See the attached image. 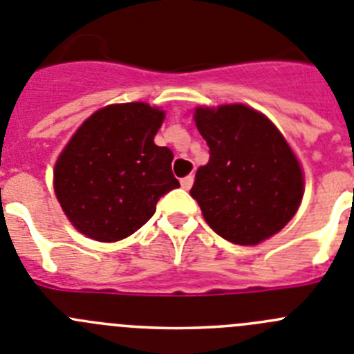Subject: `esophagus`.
Instances as JSON below:
<instances>
[{"label": "esophagus", "instance_id": "1", "mask_svg": "<svg viewBox=\"0 0 354 354\" xmlns=\"http://www.w3.org/2000/svg\"><path fill=\"white\" fill-rule=\"evenodd\" d=\"M193 180H194L193 175H186V177H184V179L180 180V186H183L184 189H189V187L193 186Z\"/></svg>", "mask_w": 354, "mask_h": 354}]
</instances>
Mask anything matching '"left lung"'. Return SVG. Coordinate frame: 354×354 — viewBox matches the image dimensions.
Wrapping results in <instances>:
<instances>
[{
	"instance_id": "1",
	"label": "left lung",
	"mask_w": 354,
	"mask_h": 354,
	"mask_svg": "<svg viewBox=\"0 0 354 354\" xmlns=\"http://www.w3.org/2000/svg\"><path fill=\"white\" fill-rule=\"evenodd\" d=\"M194 121L210 158L189 193L207 225L241 245L283 230L302 202L304 177L279 129L245 105L198 109Z\"/></svg>"
}]
</instances>
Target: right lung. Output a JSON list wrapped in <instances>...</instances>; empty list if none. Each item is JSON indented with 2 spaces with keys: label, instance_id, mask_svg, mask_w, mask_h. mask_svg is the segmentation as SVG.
I'll list each match as a JSON object with an SVG mask.
<instances>
[{
  "label": "right lung",
  "instance_id": "obj_1",
  "mask_svg": "<svg viewBox=\"0 0 354 354\" xmlns=\"http://www.w3.org/2000/svg\"><path fill=\"white\" fill-rule=\"evenodd\" d=\"M165 113L147 103L98 110L77 129L54 168V189L73 226L118 242L145 225L158 200L179 187L174 154L154 144Z\"/></svg>",
  "mask_w": 354,
  "mask_h": 354
}]
</instances>
